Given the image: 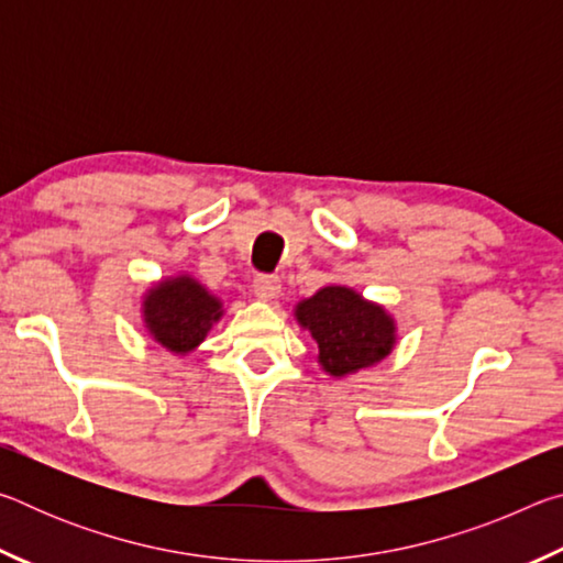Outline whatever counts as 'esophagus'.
<instances>
[{
  "label": "esophagus",
  "mask_w": 563,
  "mask_h": 563,
  "mask_svg": "<svg viewBox=\"0 0 563 563\" xmlns=\"http://www.w3.org/2000/svg\"><path fill=\"white\" fill-rule=\"evenodd\" d=\"M253 292L258 295L261 300L271 302L280 295V280L273 278V275H258V278L253 280Z\"/></svg>",
  "instance_id": "esophagus-1"
}]
</instances>
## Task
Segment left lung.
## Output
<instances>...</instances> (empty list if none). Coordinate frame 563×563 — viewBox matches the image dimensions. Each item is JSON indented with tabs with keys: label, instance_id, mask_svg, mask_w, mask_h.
<instances>
[{
	"label": "left lung",
	"instance_id": "obj_1",
	"mask_svg": "<svg viewBox=\"0 0 563 563\" xmlns=\"http://www.w3.org/2000/svg\"><path fill=\"white\" fill-rule=\"evenodd\" d=\"M292 316L316 340L322 373L335 379L375 367L397 345L395 316L347 285H325L295 305Z\"/></svg>",
	"mask_w": 563,
	"mask_h": 563
}]
</instances>
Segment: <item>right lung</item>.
Listing matches in <instances>:
<instances>
[{"instance_id":"add662e5","label":"right lung","mask_w":563,"mask_h":563,"mask_svg":"<svg viewBox=\"0 0 563 563\" xmlns=\"http://www.w3.org/2000/svg\"><path fill=\"white\" fill-rule=\"evenodd\" d=\"M223 316V300L190 273L166 275L141 295V322L148 338L180 357L201 345Z\"/></svg>"}]
</instances>
